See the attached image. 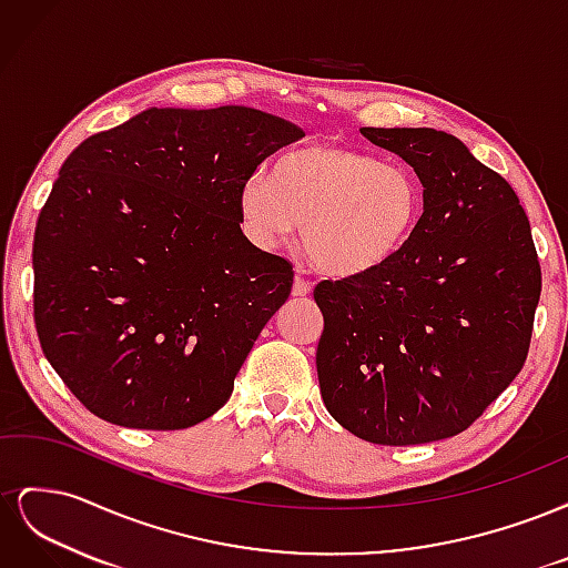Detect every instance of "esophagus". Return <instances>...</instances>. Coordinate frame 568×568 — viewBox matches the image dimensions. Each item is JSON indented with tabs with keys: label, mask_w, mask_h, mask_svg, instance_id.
<instances>
[{
	"label": "esophagus",
	"mask_w": 568,
	"mask_h": 568,
	"mask_svg": "<svg viewBox=\"0 0 568 568\" xmlns=\"http://www.w3.org/2000/svg\"><path fill=\"white\" fill-rule=\"evenodd\" d=\"M291 291H294V296H307V294H311V291H313V284L307 282L305 277H301V274H296L294 288H291Z\"/></svg>",
	"instance_id": "esophagus-1"
}]
</instances>
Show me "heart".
Returning a JSON list of instances; mask_svg holds the SVG:
<instances>
[{"instance_id": "b5f03b06", "label": "heart", "mask_w": 568, "mask_h": 568, "mask_svg": "<svg viewBox=\"0 0 568 568\" xmlns=\"http://www.w3.org/2000/svg\"><path fill=\"white\" fill-rule=\"evenodd\" d=\"M422 213L415 170L334 142L288 151L270 178L251 175L239 189V217L255 244L280 246L301 225L305 255L334 277L390 263Z\"/></svg>"}]
</instances>
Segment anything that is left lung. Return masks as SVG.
Returning a JSON list of instances; mask_svg holds the SVG:
<instances>
[{"label":"left lung","mask_w":568,"mask_h":568,"mask_svg":"<svg viewBox=\"0 0 568 568\" xmlns=\"http://www.w3.org/2000/svg\"><path fill=\"white\" fill-rule=\"evenodd\" d=\"M415 168L424 213L384 267L324 280L317 376L357 438L419 445L469 428L526 363L540 263L509 182L432 128H363Z\"/></svg>","instance_id":"8db88e82"}]
</instances>
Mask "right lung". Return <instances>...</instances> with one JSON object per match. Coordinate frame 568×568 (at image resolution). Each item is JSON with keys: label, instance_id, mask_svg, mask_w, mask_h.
I'll return each mask as SVG.
<instances>
[{"label": "right lung", "instance_id": "obj_1", "mask_svg": "<svg viewBox=\"0 0 568 568\" xmlns=\"http://www.w3.org/2000/svg\"><path fill=\"white\" fill-rule=\"evenodd\" d=\"M303 134L246 106L146 109L63 161L32 242V303L44 357L92 415L175 432L230 400L294 284L244 236L239 189Z\"/></svg>", "mask_w": 568, "mask_h": 568}]
</instances>
